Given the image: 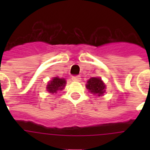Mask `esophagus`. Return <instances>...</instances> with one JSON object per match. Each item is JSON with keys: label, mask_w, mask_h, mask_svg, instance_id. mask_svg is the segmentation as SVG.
Segmentation results:
<instances>
[{"label": "esophagus", "mask_w": 150, "mask_h": 150, "mask_svg": "<svg viewBox=\"0 0 150 150\" xmlns=\"http://www.w3.org/2000/svg\"><path fill=\"white\" fill-rule=\"evenodd\" d=\"M71 79L75 82H79V81H81V77L80 76H73Z\"/></svg>", "instance_id": "esophagus-1"}]
</instances>
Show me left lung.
<instances>
[{
	"label": "left lung",
	"mask_w": 150,
	"mask_h": 150,
	"mask_svg": "<svg viewBox=\"0 0 150 150\" xmlns=\"http://www.w3.org/2000/svg\"><path fill=\"white\" fill-rule=\"evenodd\" d=\"M87 89H89V92H90L93 94H96L97 96H102L105 93V86L104 82H103L101 79L96 77H92L87 81L86 84Z\"/></svg>",
	"instance_id": "obj_1"
}]
</instances>
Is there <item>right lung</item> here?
<instances>
[{
	"mask_svg": "<svg viewBox=\"0 0 150 150\" xmlns=\"http://www.w3.org/2000/svg\"><path fill=\"white\" fill-rule=\"evenodd\" d=\"M66 84V80L64 79H60L58 77L53 78L51 81L48 82L47 90L50 93H57L58 90H62Z\"/></svg>",
	"mask_w": 150,
	"mask_h": 150,
	"instance_id": "add662e5",
	"label": "right lung"
}]
</instances>
